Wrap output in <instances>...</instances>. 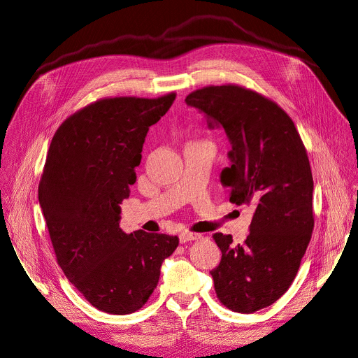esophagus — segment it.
I'll return each instance as SVG.
<instances>
[{
    "instance_id": "obj_1",
    "label": "esophagus",
    "mask_w": 358,
    "mask_h": 358,
    "mask_svg": "<svg viewBox=\"0 0 358 358\" xmlns=\"http://www.w3.org/2000/svg\"><path fill=\"white\" fill-rule=\"evenodd\" d=\"M199 238H201L199 234H190V232H182L179 235L180 243H186V242H190V241H198Z\"/></svg>"
}]
</instances>
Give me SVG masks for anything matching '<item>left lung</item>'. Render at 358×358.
Returning <instances> with one entry per match:
<instances>
[{
	"label": "left lung",
	"mask_w": 358,
	"mask_h": 358,
	"mask_svg": "<svg viewBox=\"0 0 358 358\" xmlns=\"http://www.w3.org/2000/svg\"><path fill=\"white\" fill-rule=\"evenodd\" d=\"M185 101L206 115L209 127H224L231 164L221 182L231 187L232 203L255 208L242 243L213 234L222 258L210 271L217 299L231 311L251 314L288 291L311 241L314 180L308 155L291 117L251 89L208 86Z\"/></svg>",
	"instance_id": "8db88e82"
}]
</instances>
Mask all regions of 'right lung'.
Masks as SVG:
<instances>
[{"mask_svg":"<svg viewBox=\"0 0 358 358\" xmlns=\"http://www.w3.org/2000/svg\"><path fill=\"white\" fill-rule=\"evenodd\" d=\"M175 97L97 100L62 123L47 153L38 201L57 264L107 314L141 310L157 287L162 262L179 245L178 236L119 227L148 130Z\"/></svg>","mask_w":358,"mask_h":358,"instance_id":"right-lung-1","label":"right lung"}]
</instances>
